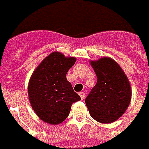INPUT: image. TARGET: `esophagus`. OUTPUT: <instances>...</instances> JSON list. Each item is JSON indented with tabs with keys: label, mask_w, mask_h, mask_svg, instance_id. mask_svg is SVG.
I'll list each match as a JSON object with an SVG mask.
<instances>
[{
	"label": "esophagus",
	"mask_w": 149,
	"mask_h": 149,
	"mask_svg": "<svg viewBox=\"0 0 149 149\" xmlns=\"http://www.w3.org/2000/svg\"><path fill=\"white\" fill-rule=\"evenodd\" d=\"M79 95L80 96L81 100H84V98H85V93H84V92H79Z\"/></svg>",
	"instance_id": "34e87169"
}]
</instances>
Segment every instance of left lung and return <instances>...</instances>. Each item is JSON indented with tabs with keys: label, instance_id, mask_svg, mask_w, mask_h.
Segmentation results:
<instances>
[{
	"label": "left lung",
	"instance_id": "left-lung-1",
	"mask_svg": "<svg viewBox=\"0 0 149 149\" xmlns=\"http://www.w3.org/2000/svg\"><path fill=\"white\" fill-rule=\"evenodd\" d=\"M97 81L85 102L91 116L102 124L115 121L125 113L132 99L131 85L117 62L103 57L91 61Z\"/></svg>",
	"mask_w": 149,
	"mask_h": 149
}]
</instances>
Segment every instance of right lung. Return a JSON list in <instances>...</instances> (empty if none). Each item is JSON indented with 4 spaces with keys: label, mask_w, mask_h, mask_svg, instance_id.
<instances>
[{
    "label": "right lung",
    "mask_w": 149,
    "mask_h": 149,
    "mask_svg": "<svg viewBox=\"0 0 149 149\" xmlns=\"http://www.w3.org/2000/svg\"><path fill=\"white\" fill-rule=\"evenodd\" d=\"M77 58L53 52L45 57L31 75L29 83L31 106L41 120L58 125L70 114L72 104L80 100L66 79V73Z\"/></svg>",
    "instance_id": "1"
}]
</instances>
